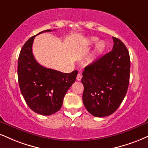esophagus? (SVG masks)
<instances>
[{
  "instance_id": "esophagus-1",
  "label": "esophagus",
  "mask_w": 148,
  "mask_h": 148,
  "mask_svg": "<svg viewBox=\"0 0 148 148\" xmlns=\"http://www.w3.org/2000/svg\"><path fill=\"white\" fill-rule=\"evenodd\" d=\"M82 75L81 73H78L77 75V80H78V81H80V80L82 79Z\"/></svg>"
}]
</instances>
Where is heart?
I'll list each match as a JSON object with an SVG mask.
<instances>
[{"label": "heart", "mask_w": 148, "mask_h": 148, "mask_svg": "<svg viewBox=\"0 0 148 148\" xmlns=\"http://www.w3.org/2000/svg\"><path fill=\"white\" fill-rule=\"evenodd\" d=\"M97 40L98 38L96 37H90L88 40V44L90 45H93V44H95L97 41ZM105 48H106V45L104 42L103 41L98 42L96 44L95 47V51H94L95 56H99L100 54H101L103 51L105 50Z\"/></svg>", "instance_id": "obj_1"}]
</instances>
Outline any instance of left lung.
Wrapping results in <instances>:
<instances>
[{
    "label": "left lung",
    "instance_id": "left-lung-1",
    "mask_svg": "<svg viewBox=\"0 0 148 148\" xmlns=\"http://www.w3.org/2000/svg\"><path fill=\"white\" fill-rule=\"evenodd\" d=\"M112 50L85 67L82 100L92 115L103 117L117 110L130 81V59L126 47L112 37Z\"/></svg>",
    "mask_w": 148,
    "mask_h": 148
}]
</instances>
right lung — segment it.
Instances as JSON below:
<instances>
[{"mask_svg":"<svg viewBox=\"0 0 148 148\" xmlns=\"http://www.w3.org/2000/svg\"><path fill=\"white\" fill-rule=\"evenodd\" d=\"M52 32L47 29L40 32ZM36 36H32L22 48L18 60L20 89L27 104L38 114L51 115L61 108L63 99L78 73L73 71L64 73L45 68L37 62L32 53Z\"/></svg>","mask_w":148,"mask_h":148,"instance_id":"right-lung-1","label":"right lung"}]
</instances>
